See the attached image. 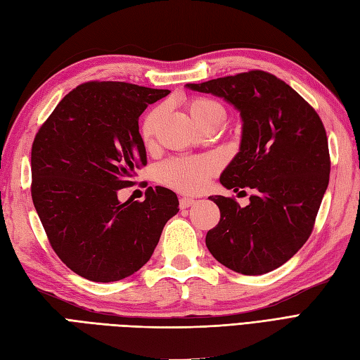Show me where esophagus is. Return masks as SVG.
<instances>
[{"label":"esophagus","mask_w":360,"mask_h":360,"mask_svg":"<svg viewBox=\"0 0 360 360\" xmlns=\"http://www.w3.org/2000/svg\"><path fill=\"white\" fill-rule=\"evenodd\" d=\"M192 205H195V200L194 198H189V197H181L180 198V207L181 209H186Z\"/></svg>","instance_id":"obj_1"}]
</instances>
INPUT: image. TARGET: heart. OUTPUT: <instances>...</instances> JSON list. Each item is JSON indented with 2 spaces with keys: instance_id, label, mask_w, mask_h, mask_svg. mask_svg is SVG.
<instances>
[{
  "instance_id": "heart-1",
  "label": "heart",
  "mask_w": 360,
  "mask_h": 360,
  "mask_svg": "<svg viewBox=\"0 0 360 360\" xmlns=\"http://www.w3.org/2000/svg\"><path fill=\"white\" fill-rule=\"evenodd\" d=\"M186 108L191 119L200 128H203L218 116H223L220 105L206 98L188 99ZM160 117L162 108L159 107L145 114L142 124H140V136L146 145L153 143ZM215 171L217 165L209 157H174V159L159 165L155 175L157 180L165 186L183 192V194H195L206 188Z\"/></svg>"
}]
</instances>
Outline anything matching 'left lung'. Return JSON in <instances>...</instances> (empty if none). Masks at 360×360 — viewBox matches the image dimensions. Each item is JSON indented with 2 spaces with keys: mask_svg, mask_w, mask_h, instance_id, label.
<instances>
[{
  "mask_svg": "<svg viewBox=\"0 0 360 360\" xmlns=\"http://www.w3.org/2000/svg\"><path fill=\"white\" fill-rule=\"evenodd\" d=\"M186 86L223 98L240 111V153L220 181L235 192L253 189L246 207L232 197H209L220 209V221L207 232L206 246L238 274L275 270L309 240L328 186V139L319 114L290 85L262 70Z\"/></svg>",
  "mask_w": 360,
  "mask_h": 360,
  "instance_id": "1",
  "label": "left lung"
}]
</instances>
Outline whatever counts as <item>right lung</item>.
<instances>
[{
	"instance_id": "1",
	"label": "right lung",
	"mask_w": 360,
	"mask_h": 360,
	"mask_svg": "<svg viewBox=\"0 0 360 360\" xmlns=\"http://www.w3.org/2000/svg\"><path fill=\"white\" fill-rule=\"evenodd\" d=\"M169 90L128 82L77 85L44 122L32 145V200L51 249L94 283L133 275L150 261L175 192L150 186L143 201L117 198L146 165L139 117Z\"/></svg>"
}]
</instances>
